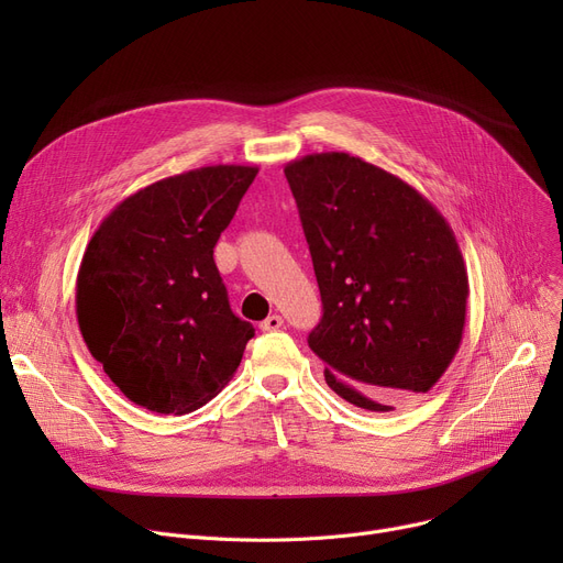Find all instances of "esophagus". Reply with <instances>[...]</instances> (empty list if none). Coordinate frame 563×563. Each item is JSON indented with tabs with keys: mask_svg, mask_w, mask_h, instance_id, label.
<instances>
[{
	"mask_svg": "<svg viewBox=\"0 0 563 563\" xmlns=\"http://www.w3.org/2000/svg\"><path fill=\"white\" fill-rule=\"evenodd\" d=\"M278 329H283L280 314H269L264 321H260V331H278Z\"/></svg>",
	"mask_w": 563,
	"mask_h": 563,
	"instance_id": "34e87169",
	"label": "esophagus"
}]
</instances>
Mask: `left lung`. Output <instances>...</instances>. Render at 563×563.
<instances>
[{
	"label": "left lung",
	"mask_w": 563,
	"mask_h": 563,
	"mask_svg": "<svg viewBox=\"0 0 563 563\" xmlns=\"http://www.w3.org/2000/svg\"><path fill=\"white\" fill-rule=\"evenodd\" d=\"M323 314L308 335L349 404L388 412L429 393L463 340L467 272L454 230L401 177L346 153L285 166Z\"/></svg>",
	"instance_id": "1"
}]
</instances>
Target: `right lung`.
<instances>
[{
    "label": "right lung",
    "mask_w": 563,
    "mask_h": 563,
    "mask_svg": "<svg viewBox=\"0 0 563 563\" xmlns=\"http://www.w3.org/2000/svg\"><path fill=\"white\" fill-rule=\"evenodd\" d=\"M257 166H202L118 202L77 274L81 338L130 401L185 416L217 397L255 335L232 314L214 246Z\"/></svg>",
    "instance_id": "1"
}]
</instances>
